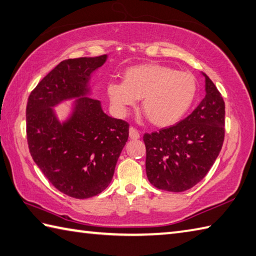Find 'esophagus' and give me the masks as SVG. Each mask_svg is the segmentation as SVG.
I'll return each instance as SVG.
<instances>
[{
  "mask_svg": "<svg viewBox=\"0 0 256 256\" xmlns=\"http://www.w3.org/2000/svg\"><path fill=\"white\" fill-rule=\"evenodd\" d=\"M128 134H130V138H132V140H138V138H140V133H138V130L133 126L130 128Z\"/></svg>",
  "mask_w": 256,
  "mask_h": 256,
  "instance_id": "obj_1",
  "label": "esophagus"
}]
</instances>
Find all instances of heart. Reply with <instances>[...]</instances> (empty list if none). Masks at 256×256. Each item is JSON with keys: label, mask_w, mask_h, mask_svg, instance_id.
Segmentation results:
<instances>
[{"label": "heart", "mask_w": 256, "mask_h": 256, "mask_svg": "<svg viewBox=\"0 0 256 256\" xmlns=\"http://www.w3.org/2000/svg\"><path fill=\"white\" fill-rule=\"evenodd\" d=\"M122 77L123 82H112L106 86L113 108L125 114L142 98L143 113L159 128L178 122L197 94V80L192 74L176 72L166 64H138L126 69Z\"/></svg>", "instance_id": "obj_1"}]
</instances>
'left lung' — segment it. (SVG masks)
Here are the masks:
<instances>
[{"instance_id": "obj_1", "label": "left lung", "mask_w": 256, "mask_h": 256, "mask_svg": "<svg viewBox=\"0 0 256 256\" xmlns=\"http://www.w3.org/2000/svg\"><path fill=\"white\" fill-rule=\"evenodd\" d=\"M194 112L172 126L146 133V169L150 182L166 192L192 188L210 170L225 136V103L210 78Z\"/></svg>"}]
</instances>
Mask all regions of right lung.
<instances>
[{
    "instance_id": "right-lung-1",
    "label": "right lung",
    "mask_w": 256,
    "mask_h": 256,
    "mask_svg": "<svg viewBox=\"0 0 256 256\" xmlns=\"http://www.w3.org/2000/svg\"><path fill=\"white\" fill-rule=\"evenodd\" d=\"M106 57L64 60L28 98L26 140L32 159L54 188L77 199L108 188L128 138L130 124L110 118L100 100L86 96L90 74ZM74 96L80 100L72 118L62 124L50 108Z\"/></svg>"
}]
</instances>
